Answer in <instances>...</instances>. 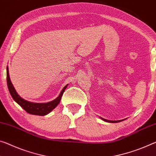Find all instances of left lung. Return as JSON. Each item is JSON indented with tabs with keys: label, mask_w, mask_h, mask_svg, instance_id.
I'll list each match as a JSON object with an SVG mask.
<instances>
[{
	"label": "left lung",
	"mask_w": 156,
	"mask_h": 156,
	"mask_svg": "<svg viewBox=\"0 0 156 156\" xmlns=\"http://www.w3.org/2000/svg\"><path fill=\"white\" fill-rule=\"evenodd\" d=\"M101 119H103V121H105V122H110V123H115V122H122V120H119V121H110V120L105 119H103V118H101Z\"/></svg>",
	"instance_id": "8db88e82"
}]
</instances>
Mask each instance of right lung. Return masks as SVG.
Masks as SVG:
<instances>
[{
  "mask_svg": "<svg viewBox=\"0 0 156 156\" xmlns=\"http://www.w3.org/2000/svg\"><path fill=\"white\" fill-rule=\"evenodd\" d=\"M7 87H8V90L9 93L13 98V99L18 103V104L21 106L22 108L26 111L27 112L31 115H40V116H44L51 112L54 108H55L57 105L59 104L60 102V100L62 98V96L63 95V93L66 88L67 87L68 85H66L65 87L62 89V90L60 94V95L56 98L55 100L51 101V102L46 103H33L30 102L22 98L14 89L13 85L10 80L9 76V70L8 66H7Z\"/></svg>",
  "mask_w": 156,
  "mask_h": 156,
  "instance_id": "right-lung-1",
  "label": "right lung"
}]
</instances>
